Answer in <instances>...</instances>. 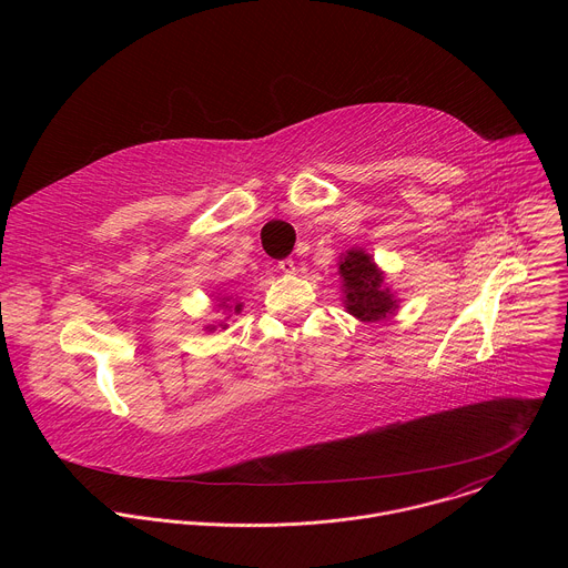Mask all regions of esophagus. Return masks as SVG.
<instances>
[{
  "label": "esophagus",
  "mask_w": 568,
  "mask_h": 568,
  "mask_svg": "<svg viewBox=\"0 0 568 568\" xmlns=\"http://www.w3.org/2000/svg\"><path fill=\"white\" fill-rule=\"evenodd\" d=\"M278 270L285 272V274H294V272H296V265H294L292 258H283V261H278Z\"/></svg>",
  "instance_id": "1"
}]
</instances>
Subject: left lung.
<instances>
[{
	"label": "left lung",
	"mask_w": 568,
	"mask_h": 568,
	"mask_svg": "<svg viewBox=\"0 0 568 568\" xmlns=\"http://www.w3.org/2000/svg\"><path fill=\"white\" fill-rule=\"evenodd\" d=\"M339 274L344 278L346 307L353 316L362 321H382L395 312L397 305L388 290L382 287V274L368 254L351 250L339 265Z\"/></svg>",
	"instance_id": "obj_1"
}]
</instances>
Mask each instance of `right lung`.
I'll return each instance as SVG.
<instances>
[{
	"mask_svg": "<svg viewBox=\"0 0 568 568\" xmlns=\"http://www.w3.org/2000/svg\"><path fill=\"white\" fill-rule=\"evenodd\" d=\"M220 307H224V301L220 303ZM226 307H229V305H226ZM235 312H240V305H235Z\"/></svg>",
	"mask_w": 568,
	"mask_h": 568,
	"instance_id": "1",
	"label": "right lung"
}]
</instances>
